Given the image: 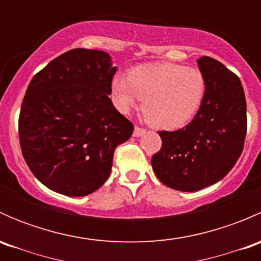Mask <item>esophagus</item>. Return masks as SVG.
I'll return each mask as SVG.
<instances>
[{
  "mask_svg": "<svg viewBox=\"0 0 261 261\" xmlns=\"http://www.w3.org/2000/svg\"><path fill=\"white\" fill-rule=\"evenodd\" d=\"M145 133H146L145 128L135 126V130H134V136H135V138H139V136H143Z\"/></svg>",
  "mask_w": 261,
  "mask_h": 261,
  "instance_id": "34e87169",
  "label": "esophagus"
}]
</instances>
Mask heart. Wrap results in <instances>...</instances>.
<instances>
[{
	"mask_svg": "<svg viewBox=\"0 0 261 261\" xmlns=\"http://www.w3.org/2000/svg\"><path fill=\"white\" fill-rule=\"evenodd\" d=\"M111 94L118 110L127 114L138 98L146 122L160 130L186 126L201 109L206 78L193 67L163 62L136 67L127 77H115Z\"/></svg>",
	"mask_w": 261,
	"mask_h": 261,
	"instance_id": "1",
	"label": "heart"
}]
</instances>
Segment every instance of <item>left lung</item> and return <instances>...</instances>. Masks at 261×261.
<instances>
[{"label": "left lung", "instance_id": "left-lung-1", "mask_svg": "<svg viewBox=\"0 0 261 261\" xmlns=\"http://www.w3.org/2000/svg\"><path fill=\"white\" fill-rule=\"evenodd\" d=\"M206 94L193 120L175 131H159L162 149L152 155L158 179L181 192L212 186L240 158L246 136V101L240 78L211 57L197 59Z\"/></svg>", "mask_w": 261, "mask_h": 261}]
</instances>
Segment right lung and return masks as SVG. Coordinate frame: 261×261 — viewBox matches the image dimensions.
Listing matches in <instances>:
<instances>
[{
  "instance_id": "add662e5",
  "label": "right lung",
  "mask_w": 261,
  "mask_h": 261,
  "mask_svg": "<svg viewBox=\"0 0 261 261\" xmlns=\"http://www.w3.org/2000/svg\"><path fill=\"white\" fill-rule=\"evenodd\" d=\"M116 69L101 50L72 49L36 73L26 89L18 138L36 179L57 193H93L110 177L115 149L134 125L110 99Z\"/></svg>"
}]
</instances>
